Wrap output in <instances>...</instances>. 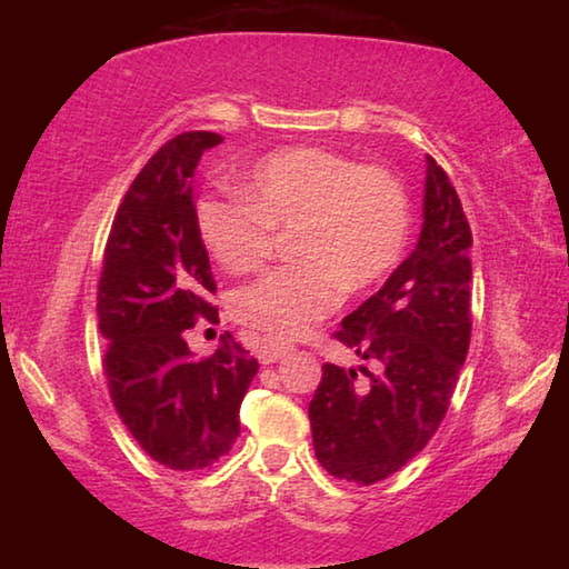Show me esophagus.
Segmentation results:
<instances>
[{
    "label": "esophagus",
    "mask_w": 569,
    "mask_h": 569,
    "mask_svg": "<svg viewBox=\"0 0 569 569\" xmlns=\"http://www.w3.org/2000/svg\"><path fill=\"white\" fill-rule=\"evenodd\" d=\"M291 349V343H283V341H276V339H261L256 343V356L261 363H273L278 359H283V356Z\"/></svg>",
    "instance_id": "esophagus-1"
}]
</instances>
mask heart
I'll return each instance as SVG.
<instances>
[{"label": "heart", "instance_id": "1", "mask_svg": "<svg viewBox=\"0 0 569 569\" xmlns=\"http://www.w3.org/2000/svg\"><path fill=\"white\" fill-rule=\"evenodd\" d=\"M230 192H206L196 228L226 273L266 263L273 230H291L298 263L268 271L230 298L240 323L296 339L351 293L379 286L409 246V196L391 170L329 148H283L250 166Z\"/></svg>", "mask_w": 569, "mask_h": 569}]
</instances>
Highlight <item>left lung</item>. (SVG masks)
<instances>
[{"label":"left lung","mask_w":569,"mask_h":569,"mask_svg":"<svg viewBox=\"0 0 569 569\" xmlns=\"http://www.w3.org/2000/svg\"><path fill=\"white\" fill-rule=\"evenodd\" d=\"M469 248L461 200L429 156L417 248L333 333L371 369L323 363L308 403L316 457L331 477L377 485L437 435L471 339Z\"/></svg>","instance_id":"obj_1"}]
</instances>
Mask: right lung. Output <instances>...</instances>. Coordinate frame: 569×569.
Returning <instances> with one entry per match:
<instances>
[{"label":"right lung","mask_w":569,"mask_h":569,"mask_svg":"<svg viewBox=\"0 0 569 569\" xmlns=\"http://www.w3.org/2000/svg\"><path fill=\"white\" fill-rule=\"evenodd\" d=\"M223 142L190 130L168 140L138 172L114 213L98 283L102 371L134 441L176 471L206 469L240 435L238 409L258 361L226 333L196 359L186 331L218 308L208 250L196 228L190 178L200 156Z\"/></svg>","instance_id":"right-lung-1"}]
</instances>
